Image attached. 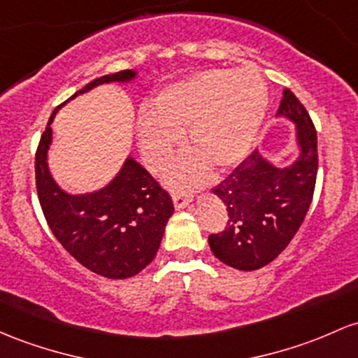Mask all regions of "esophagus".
Wrapping results in <instances>:
<instances>
[{"instance_id": "esophagus-1", "label": "esophagus", "mask_w": 358, "mask_h": 358, "mask_svg": "<svg viewBox=\"0 0 358 358\" xmlns=\"http://www.w3.org/2000/svg\"><path fill=\"white\" fill-rule=\"evenodd\" d=\"M171 197L173 203H175V209H185L188 203L192 202V199H194L190 194H183V192H175Z\"/></svg>"}]
</instances>
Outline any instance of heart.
<instances>
[{"mask_svg":"<svg viewBox=\"0 0 358 358\" xmlns=\"http://www.w3.org/2000/svg\"><path fill=\"white\" fill-rule=\"evenodd\" d=\"M268 105L262 76L251 69H203L176 81L152 100V113L137 120V144L151 171H161L188 132V156L171 168L173 185H195L207 163L229 170L248 156Z\"/></svg>","mask_w":358,"mask_h":358,"instance_id":"heart-1","label":"heart"}]
</instances>
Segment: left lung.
<instances>
[{
	"instance_id": "8db88e82",
	"label": "left lung",
	"mask_w": 358,
	"mask_h": 358,
	"mask_svg": "<svg viewBox=\"0 0 358 358\" xmlns=\"http://www.w3.org/2000/svg\"><path fill=\"white\" fill-rule=\"evenodd\" d=\"M296 124L299 158L277 168L258 149L212 188L227 209V226L210 234L215 258L238 270H258L282 253L299 231L313 202L317 136L308 110L289 88L277 110Z\"/></svg>"
}]
</instances>
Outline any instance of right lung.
<instances>
[{"label": "right lung", "mask_w": 358, "mask_h": 358, "mask_svg": "<svg viewBox=\"0 0 358 358\" xmlns=\"http://www.w3.org/2000/svg\"><path fill=\"white\" fill-rule=\"evenodd\" d=\"M134 78L132 69L105 74L69 100L98 85L127 83ZM62 105L50 115L35 152V185L44 217L74 260L101 277L129 278L146 268L158 253L164 227L175 210L171 197L132 158L125 159L119 175L101 190L85 195L61 190L50 176L47 151L52 143L50 124Z\"/></svg>", "instance_id": "obj_1"}]
</instances>
